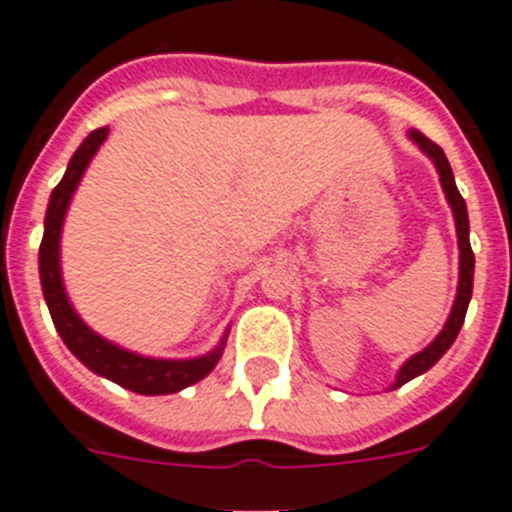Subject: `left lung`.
Returning <instances> with one entry per match:
<instances>
[{
  "instance_id": "8db88e82",
  "label": "left lung",
  "mask_w": 512,
  "mask_h": 512,
  "mask_svg": "<svg viewBox=\"0 0 512 512\" xmlns=\"http://www.w3.org/2000/svg\"><path fill=\"white\" fill-rule=\"evenodd\" d=\"M408 137H411V140L421 147L428 158L434 160L436 170H439L441 188H444V193H446V201H449L451 211H454V222H457V237H459V285H457V298H454V306H451V313H449V319H446L444 329L439 331V336H436L434 342L428 344L423 352L413 354V357L408 359L403 367H400L398 377H395V382H393V388H400V385H405V382L413 380V377H418V375H423L426 370H431V367H434L436 362L444 357L446 349L454 344V339H457L459 329H462V324H464V316H467L469 298H472V280H474V252H472V247H469L467 204H464L462 193H459L457 183H454V173H451L449 160H446L444 150H441L436 142H431L426 135H421L418 130L408 132Z\"/></svg>"
}]
</instances>
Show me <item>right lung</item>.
I'll list each match as a JSON object with an SVG mask.
<instances>
[{"label":"right lung","mask_w":512,"mask_h":512,"mask_svg":"<svg viewBox=\"0 0 512 512\" xmlns=\"http://www.w3.org/2000/svg\"><path fill=\"white\" fill-rule=\"evenodd\" d=\"M109 127H99L91 132L78 150L73 153L71 163H68L66 173H63L61 183L50 193V204L45 211V232L43 242H40V283H43V296L50 308L53 324L66 342V347L76 354L91 372L107 377V380L117 382L122 388L132 390L140 395H168L178 393V390L188 388L193 382L204 380L211 370L216 367L219 357L224 352V342L227 334L222 336L219 347L211 349L204 357L193 359H155L142 357V354L127 352V349L117 347V344L107 342L104 336L91 331L84 321L78 319V313L73 311L71 301L63 288L61 275V229L63 219H66L68 204L73 199V191L78 188L84 170L89 168L91 158L96 155L99 145L107 140Z\"/></svg>","instance_id":"1"}]
</instances>
